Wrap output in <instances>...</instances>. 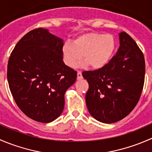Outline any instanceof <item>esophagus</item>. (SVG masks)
Wrapping results in <instances>:
<instances>
[{"instance_id": "obj_1", "label": "esophagus", "mask_w": 152, "mask_h": 152, "mask_svg": "<svg viewBox=\"0 0 152 152\" xmlns=\"http://www.w3.org/2000/svg\"><path fill=\"white\" fill-rule=\"evenodd\" d=\"M82 72L81 71H78L77 73V79L78 80H81V79H82Z\"/></svg>"}]
</instances>
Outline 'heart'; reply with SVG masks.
I'll return each mask as SVG.
<instances>
[{
    "label": "heart",
    "instance_id": "b5f03b06",
    "mask_svg": "<svg viewBox=\"0 0 152 152\" xmlns=\"http://www.w3.org/2000/svg\"><path fill=\"white\" fill-rule=\"evenodd\" d=\"M115 46L113 35L89 32L78 37L73 42L65 43L62 55L65 64L72 68L77 66L83 55V66L90 65L93 69H100L110 60Z\"/></svg>",
    "mask_w": 152,
    "mask_h": 152
}]
</instances>
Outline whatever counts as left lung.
I'll return each instance as SVG.
<instances>
[{"label":"left lung","mask_w":152,"mask_h":152,"mask_svg":"<svg viewBox=\"0 0 152 152\" xmlns=\"http://www.w3.org/2000/svg\"><path fill=\"white\" fill-rule=\"evenodd\" d=\"M120 47L108 64L94 71H85L89 90L87 110L96 120L117 122L128 115L138 102L145 79V59L134 39L119 33Z\"/></svg>","instance_id":"obj_1"}]
</instances>
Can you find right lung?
Here are the masks:
<instances>
[{"instance_id": "right-lung-1", "label": "right lung", "mask_w": 152, "mask_h": 152, "mask_svg": "<svg viewBox=\"0 0 152 152\" xmlns=\"http://www.w3.org/2000/svg\"><path fill=\"white\" fill-rule=\"evenodd\" d=\"M64 40L36 28L24 35L9 59L7 80L18 107L30 118L50 123L63 111L65 93L77 73L63 62Z\"/></svg>"}]
</instances>
